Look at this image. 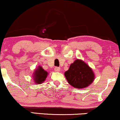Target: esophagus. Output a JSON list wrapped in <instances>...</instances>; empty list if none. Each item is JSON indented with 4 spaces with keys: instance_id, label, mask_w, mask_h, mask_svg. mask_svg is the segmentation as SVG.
Returning a JSON list of instances; mask_svg holds the SVG:
<instances>
[{
    "instance_id": "34e87169",
    "label": "esophagus",
    "mask_w": 120,
    "mask_h": 120,
    "mask_svg": "<svg viewBox=\"0 0 120 120\" xmlns=\"http://www.w3.org/2000/svg\"><path fill=\"white\" fill-rule=\"evenodd\" d=\"M54 70H55V71H56V72H59V71H60V67H56V68H54Z\"/></svg>"
}]
</instances>
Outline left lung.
I'll list each match as a JSON object with an SVG mask.
<instances>
[{
  "label": "left lung",
  "mask_w": 120,
  "mask_h": 120,
  "mask_svg": "<svg viewBox=\"0 0 120 120\" xmlns=\"http://www.w3.org/2000/svg\"><path fill=\"white\" fill-rule=\"evenodd\" d=\"M68 84L75 88L83 89L91 85L95 79L92 68L82 60L77 59L64 72Z\"/></svg>",
  "instance_id": "left-lung-1"
}]
</instances>
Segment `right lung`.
I'll use <instances>...</instances> for the list:
<instances>
[{
    "mask_svg": "<svg viewBox=\"0 0 120 120\" xmlns=\"http://www.w3.org/2000/svg\"><path fill=\"white\" fill-rule=\"evenodd\" d=\"M48 75V72L45 71L41 66H39L35 69L32 74L34 82L35 84H40L44 82Z\"/></svg>",
    "mask_w": 120,
    "mask_h": 120,
    "instance_id": "obj_1",
    "label": "right lung"
}]
</instances>
